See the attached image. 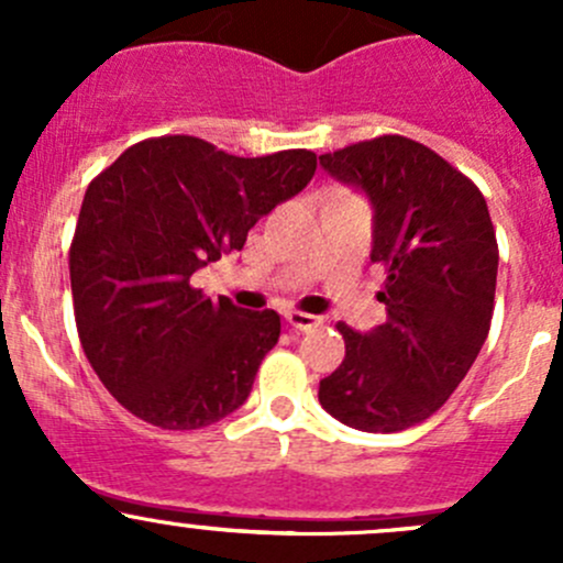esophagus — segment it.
<instances>
[{
  "instance_id": "esophagus-1",
  "label": "esophagus",
  "mask_w": 563,
  "mask_h": 563,
  "mask_svg": "<svg viewBox=\"0 0 563 563\" xmlns=\"http://www.w3.org/2000/svg\"><path fill=\"white\" fill-rule=\"evenodd\" d=\"M286 321L291 323L294 329H299V332H308V329L321 327L323 318L313 313H302V310H291V313H286Z\"/></svg>"
}]
</instances>
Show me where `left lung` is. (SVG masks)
Listing matches in <instances>:
<instances>
[{"instance_id": "obj_1", "label": "left lung", "mask_w": 563, "mask_h": 563, "mask_svg": "<svg viewBox=\"0 0 563 563\" xmlns=\"http://www.w3.org/2000/svg\"><path fill=\"white\" fill-rule=\"evenodd\" d=\"M373 207L371 261L387 275L371 332L338 323L345 360L318 387L338 422L397 433L439 411L485 345L498 245L479 187L424 144L382 135L321 155Z\"/></svg>"}]
</instances>
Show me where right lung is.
Here are the masks:
<instances>
[{"label": "right lung", "instance_id": "obj_1", "mask_svg": "<svg viewBox=\"0 0 563 563\" xmlns=\"http://www.w3.org/2000/svg\"><path fill=\"white\" fill-rule=\"evenodd\" d=\"M313 174L308 150L236 157L163 135L124 150L87 187L70 245L76 327L92 371L130 413L198 430L247 400L280 316L212 302L190 277L245 247L247 231Z\"/></svg>", "mask_w": 563, "mask_h": 563}]
</instances>
